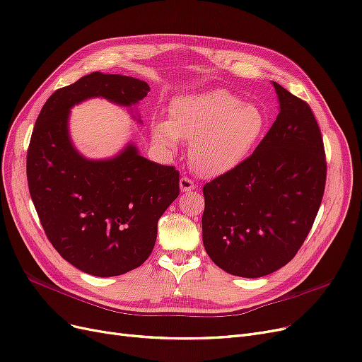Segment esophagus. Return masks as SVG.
Listing matches in <instances>:
<instances>
[{"label": "esophagus", "mask_w": 362, "mask_h": 362, "mask_svg": "<svg viewBox=\"0 0 362 362\" xmlns=\"http://www.w3.org/2000/svg\"><path fill=\"white\" fill-rule=\"evenodd\" d=\"M180 189H182L183 192H188V191L195 189V185H194V182H192L191 179L182 177V179H180Z\"/></svg>", "instance_id": "obj_1"}]
</instances>
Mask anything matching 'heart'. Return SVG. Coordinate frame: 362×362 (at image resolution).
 <instances>
[{
    "label": "heart",
    "mask_w": 362,
    "mask_h": 362,
    "mask_svg": "<svg viewBox=\"0 0 362 362\" xmlns=\"http://www.w3.org/2000/svg\"><path fill=\"white\" fill-rule=\"evenodd\" d=\"M265 129L267 115L259 105L215 89L174 101L170 120L153 125V140L168 152H176L180 139L191 140L194 171L202 177H219L245 163Z\"/></svg>",
    "instance_id": "b5f03b06"
}]
</instances>
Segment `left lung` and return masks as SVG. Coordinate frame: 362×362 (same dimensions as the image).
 <instances>
[{"instance_id": "obj_1", "label": "left lung", "mask_w": 362, "mask_h": 362, "mask_svg": "<svg viewBox=\"0 0 362 362\" xmlns=\"http://www.w3.org/2000/svg\"><path fill=\"white\" fill-rule=\"evenodd\" d=\"M280 112L242 165L206 183L203 243L226 273L262 277L310 233L325 191L322 134L310 105L273 82Z\"/></svg>"}]
</instances>
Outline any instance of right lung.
<instances>
[{
	"label": "right lung",
	"instance_id": "1",
	"mask_svg": "<svg viewBox=\"0 0 362 362\" xmlns=\"http://www.w3.org/2000/svg\"><path fill=\"white\" fill-rule=\"evenodd\" d=\"M149 90L143 80L95 71L53 92L35 120L26 155L33 203L52 246L83 273L112 277L140 267L180 188L176 168L146 159L132 143L110 159L80 155L70 109L95 97L132 107Z\"/></svg>",
	"mask_w": 362,
	"mask_h": 362
}]
</instances>
